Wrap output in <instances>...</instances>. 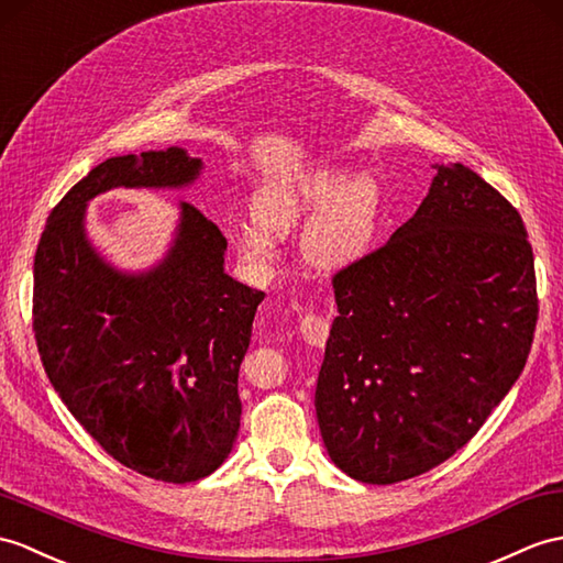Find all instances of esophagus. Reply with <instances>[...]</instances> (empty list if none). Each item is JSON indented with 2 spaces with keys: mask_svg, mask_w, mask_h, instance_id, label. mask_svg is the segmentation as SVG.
I'll list each match as a JSON object with an SVG mask.
<instances>
[{
  "mask_svg": "<svg viewBox=\"0 0 563 563\" xmlns=\"http://www.w3.org/2000/svg\"><path fill=\"white\" fill-rule=\"evenodd\" d=\"M299 335L305 338L309 345H317L321 347L325 343V338H329V321L323 317H319L317 311H299Z\"/></svg>",
  "mask_w": 563,
  "mask_h": 563,
  "instance_id": "1",
  "label": "esophagus"
}]
</instances>
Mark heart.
I'll list each match as a JSON object with an SVG mask.
<instances>
[{"label": "heart", "instance_id": "b5f03b06", "mask_svg": "<svg viewBox=\"0 0 563 563\" xmlns=\"http://www.w3.org/2000/svg\"><path fill=\"white\" fill-rule=\"evenodd\" d=\"M252 213L256 225H240L234 234L250 264H271L278 254L271 234L285 238L307 222L305 258L317 268L338 271L372 250L382 196L369 175L345 177L341 167L323 165L258 189Z\"/></svg>", "mask_w": 563, "mask_h": 563}]
</instances>
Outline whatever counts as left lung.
Instances as JSON below:
<instances>
[{"label":"left lung","instance_id":"8db88e82","mask_svg":"<svg viewBox=\"0 0 563 563\" xmlns=\"http://www.w3.org/2000/svg\"><path fill=\"white\" fill-rule=\"evenodd\" d=\"M333 292L313 405L331 461L367 485L422 475L477 434L540 311L520 213L461 163L437 165L417 213Z\"/></svg>","mask_w":563,"mask_h":563}]
</instances>
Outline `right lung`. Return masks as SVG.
<instances>
[{
	"instance_id": "1",
	"label": "right lung",
	"mask_w": 563,
	"mask_h": 563,
	"mask_svg": "<svg viewBox=\"0 0 563 563\" xmlns=\"http://www.w3.org/2000/svg\"><path fill=\"white\" fill-rule=\"evenodd\" d=\"M201 158L146 151L100 163L52 208L33 266V331L49 384L114 461L185 485L222 465L240 431V364L264 292L230 278L228 240L179 203L158 266L122 273L86 238V203L114 187H187Z\"/></svg>"
}]
</instances>
